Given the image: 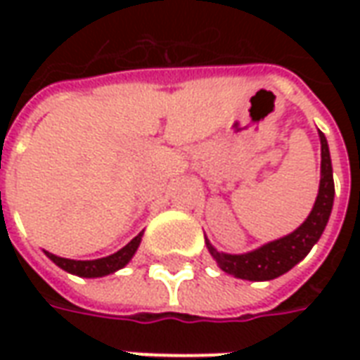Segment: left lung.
<instances>
[{"label":"left lung","instance_id":"8db88e82","mask_svg":"<svg viewBox=\"0 0 360 360\" xmlns=\"http://www.w3.org/2000/svg\"><path fill=\"white\" fill-rule=\"evenodd\" d=\"M320 144H322V177H320L316 202L309 218L293 233L268 243L247 255H224L214 249L210 243H206L214 260L226 274L249 281H268L289 271L309 255L324 231L333 206L332 160H330V150L324 133H320Z\"/></svg>","mask_w":360,"mask_h":360}]
</instances>
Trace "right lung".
Listing matches in <instances>:
<instances>
[{"label":"right lung","mask_w":360,"mask_h":360,"mask_svg":"<svg viewBox=\"0 0 360 360\" xmlns=\"http://www.w3.org/2000/svg\"><path fill=\"white\" fill-rule=\"evenodd\" d=\"M142 233H139L134 237L133 241L125 245L123 249L117 250L115 255L105 258H98V260H69V258H61L51 255V252H46L50 260H53L59 268H63L69 274H75V276H82V278H102V276H108V274H113L115 270H121L123 266L133 258V255L139 249L141 245Z\"/></svg>","instance_id":"right-lung-1"}]
</instances>
